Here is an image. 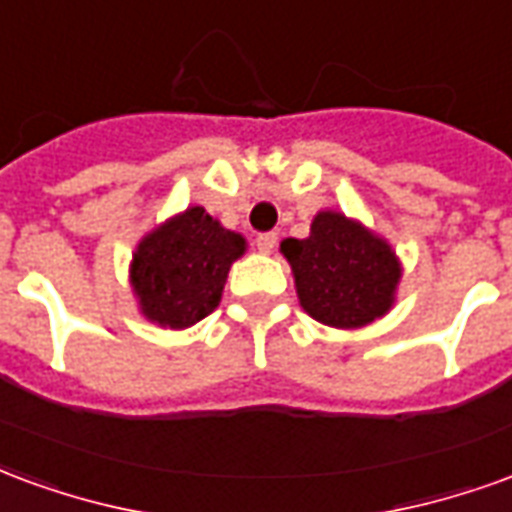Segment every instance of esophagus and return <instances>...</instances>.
I'll use <instances>...</instances> for the list:
<instances>
[{"instance_id": "34e87169", "label": "esophagus", "mask_w": 512, "mask_h": 512, "mask_svg": "<svg viewBox=\"0 0 512 512\" xmlns=\"http://www.w3.org/2000/svg\"><path fill=\"white\" fill-rule=\"evenodd\" d=\"M255 246L257 252H263V255L274 252V246H277V233H260L255 238Z\"/></svg>"}]
</instances>
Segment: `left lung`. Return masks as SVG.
<instances>
[{
	"label": "left lung",
	"mask_w": 512,
	"mask_h": 512,
	"mask_svg": "<svg viewBox=\"0 0 512 512\" xmlns=\"http://www.w3.org/2000/svg\"><path fill=\"white\" fill-rule=\"evenodd\" d=\"M301 310L332 329H362L395 307L403 263L384 235L340 211H318L307 238H285Z\"/></svg>",
	"instance_id": "obj_1"
}]
</instances>
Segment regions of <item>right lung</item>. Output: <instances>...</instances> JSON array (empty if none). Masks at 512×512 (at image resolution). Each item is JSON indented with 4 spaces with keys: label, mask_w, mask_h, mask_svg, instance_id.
<instances>
[{
    "label": "right lung",
    "mask_w": 512,
    "mask_h": 512,
    "mask_svg": "<svg viewBox=\"0 0 512 512\" xmlns=\"http://www.w3.org/2000/svg\"><path fill=\"white\" fill-rule=\"evenodd\" d=\"M246 238L222 227L202 205L156 224L136 244L128 282L139 315L161 329H189L222 301L224 282Z\"/></svg>",
    "instance_id": "right-lung-1"
}]
</instances>
